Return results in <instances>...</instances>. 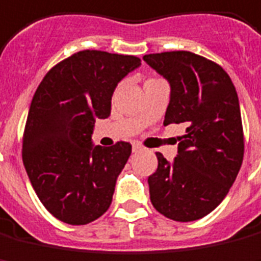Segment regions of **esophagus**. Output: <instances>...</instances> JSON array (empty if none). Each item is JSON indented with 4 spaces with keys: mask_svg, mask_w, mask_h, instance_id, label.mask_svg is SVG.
I'll list each match as a JSON object with an SVG mask.
<instances>
[{
    "mask_svg": "<svg viewBox=\"0 0 261 261\" xmlns=\"http://www.w3.org/2000/svg\"><path fill=\"white\" fill-rule=\"evenodd\" d=\"M132 150H134V152H141L142 146L139 145V143H134V146H132Z\"/></svg>",
    "mask_w": 261,
    "mask_h": 261,
    "instance_id": "1",
    "label": "esophagus"
}]
</instances>
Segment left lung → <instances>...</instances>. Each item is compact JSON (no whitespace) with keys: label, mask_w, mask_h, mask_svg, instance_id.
I'll use <instances>...</instances> for the list:
<instances>
[{"label":"left lung","mask_w":261,"mask_h":261,"mask_svg":"<svg viewBox=\"0 0 261 261\" xmlns=\"http://www.w3.org/2000/svg\"><path fill=\"white\" fill-rule=\"evenodd\" d=\"M143 61L170 85L165 122L183 123L177 156L156 153L149 176L153 207L176 222H193L216 209L229 193L244 153L236 88L216 62L189 51L149 54Z\"/></svg>","instance_id":"1"}]
</instances>
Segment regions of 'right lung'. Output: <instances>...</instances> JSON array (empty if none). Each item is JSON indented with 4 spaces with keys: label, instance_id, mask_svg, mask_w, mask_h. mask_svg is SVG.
<instances>
[{
    "label": "right lung",
    "instance_id": "add662e5",
    "mask_svg": "<svg viewBox=\"0 0 261 261\" xmlns=\"http://www.w3.org/2000/svg\"><path fill=\"white\" fill-rule=\"evenodd\" d=\"M139 65L134 55L85 49L49 69L35 91L22 161L41 203L64 223H91L112 203L132 145L93 146V126L111 115L115 88Z\"/></svg>",
    "mask_w": 261,
    "mask_h": 261
}]
</instances>
